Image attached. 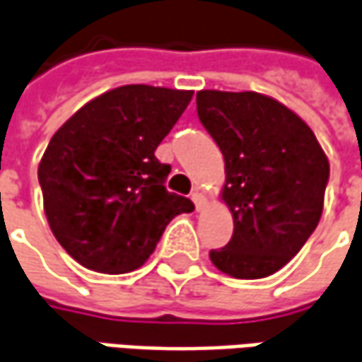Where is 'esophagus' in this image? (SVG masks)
Here are the masks:
<instances>
[{
    "instance_id": "1",
    "label": "esophagus",
    "mask_w": 362,
    "mask_h": 362,
    "mask_svg": "<svg viewBox=\"0 0 362 362\" xmlns=\"http://www.w3.org/2000/svg\"><path fill=\"white\" fill-rule=\"evenodd\" d=\"M192 200L196 204V210H204L206 208V196L200 190L192 192Z\"/></svg>"
}]
</instances>
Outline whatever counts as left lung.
<instances>
[{
    "mask_svg": "<svg viewBox=\"0 0 362 362\" xmlns=\"http://www.w3.org/2000/svg\"><path fill=\"white\" fill-rule=\"evenodd\" d=\"M196 109L222 150V200L233 216L232 240L210 259L238 279L267 277L297 255L321 220L325 152L295 112L259 93L200 90Z\"/></svg>",
    "mask_w": 362,
    "mask_h": 362,
    "instance_id": "8db88e82",
    "label": "left lung"
}]
</instances>
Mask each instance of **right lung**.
Here are the masks:
<instances>
[{
  "label": "right lung",
  "instance_id": "obj_1",
  "mask_svg": "<svg viewBox=\"0 0 362 362\" xmlns=\"http://www.w3.org/2000/svg\"><path fill=\"white\" fill-rule=\"evenodd\" d=\"M192 90L127 85L78 109L49 140L39 164L51 232L78 264L127 274L154 252L174 216L194 204L166 190L170 164L154 150Z\"/></svg>",
  "mask_w": 362,
  "mask_h": 362
}]
</instances>
